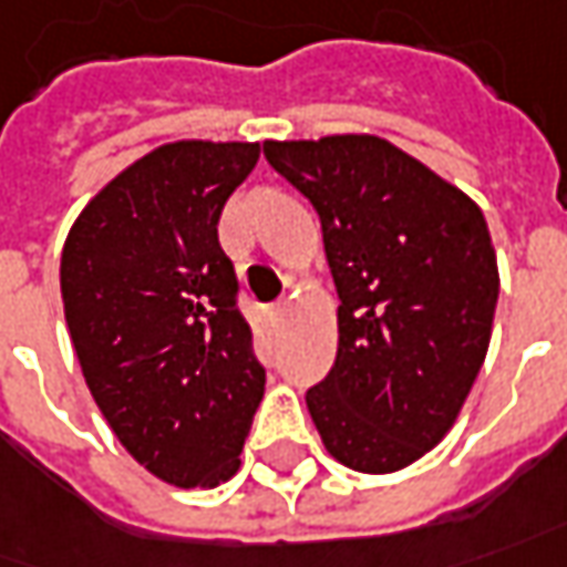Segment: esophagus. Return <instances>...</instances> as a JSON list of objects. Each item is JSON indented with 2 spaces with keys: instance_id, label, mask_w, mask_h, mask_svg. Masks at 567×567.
Returning a JSON list of instances; mask_svg holds the SVG:
<instances>
[{
  "instance_id": "obj_1",
  "label": "esophagus",
  "mask_w": 567,
  "mask_h": 567,
  "mask_svg": "<svg viewBox=\"0 0 567 567\" xmlns=\"http://www.w3.org/2000/svg\"><path fill=\"white\" fill-rule=\"evenodd\" d=\"M285 313H288V310H285V303H279V307H272V310H269V319H272V322H282Z\"/></svg>"
}]
</instances>
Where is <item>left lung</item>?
<instances>
[{
    "label": "left lung",
    "instance_id": "left-lung-1",
    "mask_svg": "<svg viewBox=\"0 0 567 567\" xmlns=\"http://www.w3.org/2000/svg\"><path fill=\"white\" fill-rule=\"evenodd\" d=\"M322 223L338 353L307 410L326 450L391 475L453 429L487 357L499 269L484 214L413 154L369 133L264 142Z\"/></svg>",
    "mask_w": 567,
    "mask_h": 567
}]
</instances>
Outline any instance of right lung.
Returning <instances> with one entry per match:
<instances>
[{
    "instance_id": "obj_1",
    "label": "right lung",
    "mask_w": 567,
    "mask_h": 567,
    "mask_svg": "<svg viewBox=\"0 0 567 567\" xmlns=\"http://www.w3.org/2000/svg\"><path fill=\"white\" fill-rule=\"evenodd\" d=\"M257 157V142H167L80 210L61 251L64 319L92 400L126 453L176 487L229 481L264 400L217 238Z\"/></svg>"
}]
</instances>
